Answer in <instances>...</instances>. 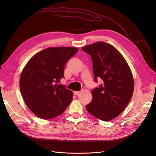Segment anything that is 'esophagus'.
Wrapping results in <instances>:
<instances>
[{
	"label": "esophagus",
	"mask_w": 156,
	"mask_h": 156,
	"mask_svg": "<svg viewBox=\"0 0 156 156\" xmlns=\"http://www.w3.org/2000/svg\"><path fill=\"white\" fill-rule=\"evenodd\" d=\"M81 93V91H75L74 92H73V94H75V96H77V95H79V94Z\"/></svg>",
	"instance_id": "34e87169"
}]
</instances>
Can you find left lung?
I'll return each mask as SVG.
<instances>
[{
    "label": "left lung",
    "mask_w": 156,
    "mask_h": 156,
    "mask_svg": "<svg viewBox=\"0 0 156 156\" xmlns=\"http://www.w3.org/2000/svg\"><path fill=\"white\" fill-rule=\"evenodd\" d=\"M82 50L91 56L95 81L98 78L103 80L91 92L92 100L87 110L98 119L112 120L124 111L133 96L131 70L120 52L105 42H96Z\"/></svg>",
    "instance_id": "left-lung-1"
}]
</instances>
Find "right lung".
Masks as SVG:
<instances>
[{
	"mask_svg": "<svg viewBox=\"0 0 156 156\" xmlns=\"http://www.w3.org/2000/svg\"><path fill=\"white\" fill-rule=\"evenodd\" d=\"M78 51L72 47L48 48L28 61L20 87L25 104L36 116L53 119L62 114L72 101V91L58 82L64 78L66 64Z\"/></svg>",
	"mask_w": 156,
	"mask_h": 156,
	"instance_id": "1",
	"label": "right lung"
}]
</instances>
